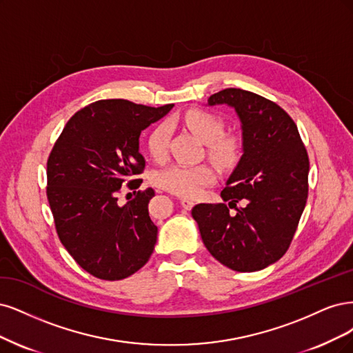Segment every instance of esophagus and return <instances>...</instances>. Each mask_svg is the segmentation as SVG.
<instances>
[{"instance_id":"esophagus-1","label":"esophagus","mask_w":353,"mask_h":353,"mask_svg":"<svg viewBox=\"0 0 353 353\" xmlns=\"http://www.w3.org/2000/svg\"><path fill=\"white\" fill-rule=\"evenodd\" d=\"M180 205H181V208H183V210L189 211L193 207V201L188 199V198H181L180 199Z\"/></svg>"}]
</instances>
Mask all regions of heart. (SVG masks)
I'll use <instances>...</instances> for the list:
<instances>
[{
	"label": "heart",
	"instance_id": "1",
	"mask_svg": "<svg viewBox=\"0 0 353 353\" xmlns=\"http://www.w3.org/2000/svg\"><path fill=\"white\" fill-rule=\"evenodd\" d=\"M179 120L207 143V152L221 168H233L242 157V141L234 134H224V120L210 111L190 108L179 116ZM170 128L158 123L146 138V150L155 161H163L167 155ZM215 172L210 164H172L152 174V183L177 196L195 198L202 189L214 183Z\"/></svg>",
	"mask_w": 353,
	"mask_h": 353
}]
</instances>
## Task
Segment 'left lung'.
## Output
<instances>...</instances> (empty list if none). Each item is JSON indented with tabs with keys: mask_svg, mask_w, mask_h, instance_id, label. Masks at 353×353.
Segmentation results:
<instances>
[{
	"mask_svg": "<svg viewBox=\"0 0 353 353\" xmlns=\"http://www.w3.org/2000/svg\"><path fill=\"white\" fill-rule=\"evenodd\" d=\"M208 104L236 110L243 155L221 192L229 205L198 203L192 217L203 245L223 265L239 272L263 270L286 254L298 229L308 198V152L296 123L274 101L227 88ZM237 201L245 205L237 208Z\"/></svg>",
	"mask_w": 353,
	"mask_h": 353,
	"instance_id": "left-lung-1",
	"label": "left lung"
}]
</instances>
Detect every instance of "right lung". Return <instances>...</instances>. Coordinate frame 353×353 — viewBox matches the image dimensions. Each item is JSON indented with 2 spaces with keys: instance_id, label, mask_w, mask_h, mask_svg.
<instances>
[{
  "instance_id": "right-lung-1",
  "label": "right lung",
  "mask_w": 353,
  "mask_h": 353,
  "mask_svg": "<svg viewBox=\"0 0 353 353\" xmlns=\"http://www.w3.org/2000/svg\"><path fill=\"white\" fill-rule=\"evenodd\" d=\"M173 104L148 107L101 99L67 121L47 161V198L57 234L76 263L101 280H121L142 268L157 242L148 203L154 189L120 205L121 186L138 189L145 158L139 136Z\"/></svg>"
}]
</instances>
